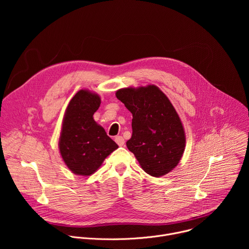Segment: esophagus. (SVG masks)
Returning <instances> with one entry per match:
<instances>
[{
  "mask_svg": "<svg viewBox=\"0 0 249 249\" xmlns=\"http://www.w3.org/2000/svg\"><path fill=\"white\" fill-rule=\"evenodd\" d=\"M115 142L117 143V145L118 146H123L124 145V143H125V141H124V139H123V137H121V136H117V137H115Z\"/></svg>",
  "mask_w": 249,
  "mask_h": 249,
  "instance_id": "esophagus-1",
  "label": "esophagus"
}]
</instances>
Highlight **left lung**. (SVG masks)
<instances>
[{
  "instance_id": "8db88e82",
  "label": "left lung",
  "mask_w": 249,
  "mask_h": 249,
  "mask_svg": "<svg viewBox=\"0 0 249 249\" xmlns=\"http://www.w3.org/2000/svg\"><path fill=\"white\" fill-rule=\"evenodd\" d=\"M115 94L133 115L128 150L148 174H167L180 161L186 142L183 125L170 100L155 85L120 89Z\"/></svg>"
}]
</instances>
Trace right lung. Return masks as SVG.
<instances>
[{
	"instance_id": "right-lung-1",
	"label": "right lung",
	"mask_w": 249,
	"mask_h": 249,
	"mask_svg": "<svg viewBox=\"0 0 249 249\" xmlns=\"http://www.w3.org/2000/svg\"><path fill=\"white\" fill-rule=\"evenodd\" d=\"M100 102L98 94L81 89L67 106L59 139V150L68 168L77 175L92 174L118 148L93 119Z\"/></svg>"
}]
</instances>
